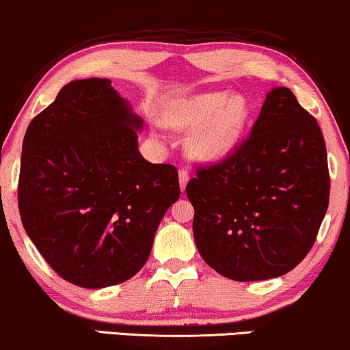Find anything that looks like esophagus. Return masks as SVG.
<instances>
[{"mask_svg":"<svg viewBox=\"0 0 350 350\" xmlns=\"http://www.w3.org/2000/svg\"><path fill=\"white\" fill-rule=\"evenodd\" d=\"M189 183V172L187 171H179V185H180V190H185V185Z\"/></svg>","mask_w":350,"mask_h":350,"instance_id":"1","label":"esophagus"}]
</instances>
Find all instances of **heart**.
Wrapping results in <instances>:
<instances>
[{"mask_svg":"<svg viewBox=\"0 0 350 350\" xmlns=\"http://www.w3.org/2000/svg\"><path fill=\"white\" fill-rule=\"evenodd\" d=\"M250 118L242 95L208 92L180 100L166 109L165 122L179 131H193L187 152L198 163H218L237 147Z\"/></svg>","mask_w":350,"mask_h":350,"instance_id":"b5f03b06","label":"heart"}]
</instances>
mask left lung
I'll list each match as a JSON object with an SVG mask.
<instances>
[{
    "label": "left lung",
    "mask_w": 350,
    "mask_h": 350,
    "mask_svg": "<svg viewBox=\"0 0 350 350\" xmlns=\"http://www.w3.org/2000/svg\"><path fill=\"white\" fill-rule=\"evenodd\" d=\"M202 258L234 281L289 273L315 244L329 202L326 145L289 88L274 87L250 137L189 180Z\"/></svg>",
    "instance_id": "left-lung-1"
}]
</instances>
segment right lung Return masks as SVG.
Returning <instances> with one entry per match:
<instances>
[{"label":"right lung","instance_id":"add662e5","mask_svg":"<svg viewBox=\"0 0 350 350\" xmlns=\"http://www.w3.org/2000/svg\"><path fill=\"white\" fill-rule=\"evenodd\" d=\"M144 121L109 79L64 85L29 124L19 211L25 232L66 281L101 289L131 280L180 196L178 170L139 152Z\"/></svg>","mask_w":350,"mask_h":350}]
</instances>
